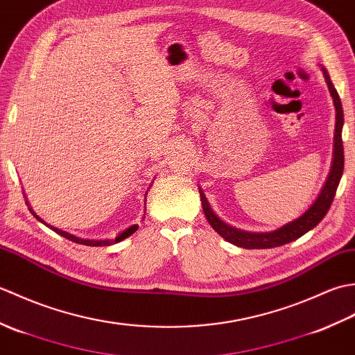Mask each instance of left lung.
<instances>
[{
  "instance_id": "8db88e82",
  "label": "left lung",
  "mask_w": 355,
  "mask_h": 355,
  "mask_svg": "<svg viewBox=\"0 0 355 355\" xmlns=\"http://www.w3.org/2000/svg\"><path fill=\"white\" fill-rule=\"evenodd\" d=\"M323 78L329 89V94L333 97L334 108H336V130H334V150H333V163H331V171L328 173V178L325 184H323L320 193L318 198L314 200L313 205L308 207L305 212L300 215L296 220L286 223L281 227L271 232H245L233 227V225L224 223L220 216H218L212 207H210L209 201L206 198L205 192L200 189L201 205L205 215L207 218L209 224L212 225V229L221 235L225 241H229L230 244L243 247V248H275L279 245L288 244L291 241H296L297 238L304 236L306 232L314 229L323 218H325L328 209L336 197V191L340 183V178L343 175V143H342V128H343V110L342 102L338 97L333 82L329 79L328 71L322 67Z\"/></svg>"
}]
</instances>
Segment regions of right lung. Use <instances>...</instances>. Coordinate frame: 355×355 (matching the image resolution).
Listing matches in <instances>:
<instances>
[{
	"mask_svg": "<svg viewBox=\"0 0 355 355\" xmlns=\"http://www.w3.org/2000/svg\"><path fill=\"white\" fill-rule=\"evenodd\" d=\"M146 193H148V192H146ZM24 197H26V195H24ZM26 202H27V206H30V205H28V201H26ZM145 205H146V197H145ZM28 210H30V212H32V215L36 218L37 221L47 225L49 229H51L53 232H56L58 235H61V236H64V238H67V239H70V241H73V243L84 244V245H92V247H103V245H111V244L120 243V241H123V239H126L128 236H131L132 233L139 229V225H137V224H132V225H130V227H126L125 230L120 232L119 235H117L116 238H112V239H85V238L74 236V235H71V233H69V232L61 230V229L55 227V225H50V224H47V223H45V221L42 220V218H40V216H37V215L33 212V209H32V207H28ZM145 214H146V212H145ZM143 218H145V216H143Z\"/></svg>",
	"mask_w": 355,
	"mask_h": 355,
	"instance_id": "right-lung-1",
	"label": "right lung"
}]
</instances>
